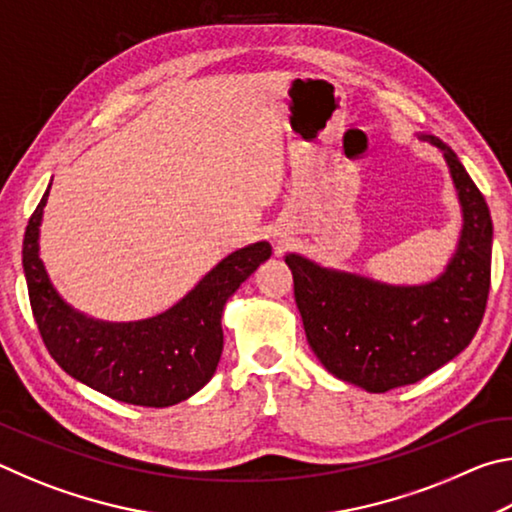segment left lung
<instances>
[{
	"label": "left lung",
	"mask_w": 512,
	"mask_h": 512,
	"mask_svg": "<svg viewBox=\"0 0 512 512\" xmlns=\"http://www.w3.org/2000/svg\"><path fill=\"white\" fill-rule=\"evenodd\" d=\"M418 140L443 151L461 203V237L443 273L422 284H386L298 253L284 257L309 348L334 377L368 393L415 384L452 361L474 339L488 302V203L445 142Z\"/></svg>",
	"instance_id": "left-lung-1"
}]
</instances>
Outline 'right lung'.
Masks as SVG:
<instances>
[{
    "instance_id": "obj_1",
    "label": "right lung",
    "mask_w": 512,
    "mask_h": 512,
    "mask_svg": "<svg viewBox=\"0 0 512 512\" xmlns=\"http://www.w3.org/2000/svg\"><path fill=\"white\" fill-rule=\"evenodd\" d=\"M49 189L51 183L24 232L22 266L33 318L54 361L69 377L126 404L164 409L201 391L221 359L225 302L271 257V244L257 241L230 253L158 316L99 320L67 305L40 259Z\"/></svg>"
}]
</instances>
